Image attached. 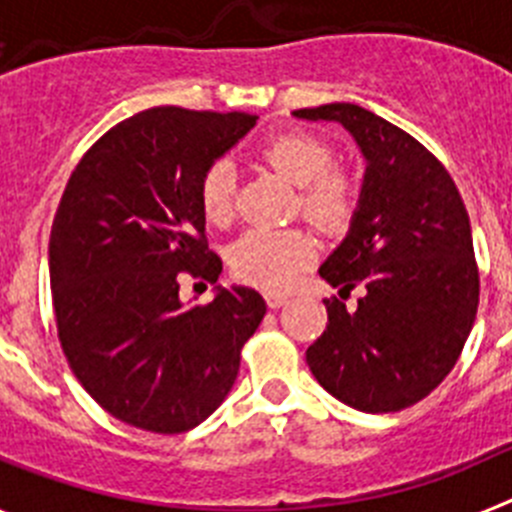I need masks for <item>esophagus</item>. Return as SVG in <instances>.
Here are the masks:
<instances>
[{
  "label": "esophagus",
  "instance_id": "obj_1",
  "mask_svg": "<svg viewBox=\"0 0 512 512\" xmlns=\"http://www.w3.org/2000/svg\"><path fill=\"white\" fill-rule=\"evenodd\" d=\"M266 305H269L271 310H277V307L287 305V295H279V292H266Z\"/></svg>",
  "mask_w": 512,
  "mask_h": 512
}]
</instances>
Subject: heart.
<instances>
[{
  "label": "heart",
  "instance_id": "1",
  "mask_svg": "<svg viewBox=\"0 0 512 512\" xmlns=\"http://www.w3.org/2000/svg\"><path fill=\"white\" fill-rule=\"evenodd\" d=\"M266 164L300 189L302 215L318 228L338 233L354 220L361 182L354 171L333 166V148L310 133H279L261 148ZM200 207L210 225L225 228L235 215V169L212 161L200 176ZM318 256V243L305 230H248L228 253L241 282L261 289H289Z\"/></svg>",
  "mask_w": 512,
  "mask_h": 512
}]
</instances>
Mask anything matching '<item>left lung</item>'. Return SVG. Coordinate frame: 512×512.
Segmentation results:
<instances>
[{
    "label": "left lung",
    "mask_w": 512,
    "mask_h": 512,
    "mask_svg": "<svg viewBox=\"0 0 512 512\" xmlns=\"http://www.w3.org/2000/svg\"><path fill=\"white\" fill-rule=\"evenodd\" d=\"M338 122L366 161L361 200L320 277L356 310L325 302L328 325L307 348L323 390L361 413H397L454 369L479 305L472 225L454 179L428 148L359 104L292 112Z\"/></svg>",
    "instance_id": "left-lung-1"
}]
</instances>
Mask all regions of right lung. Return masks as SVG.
Wrapping results in <instances>:
<instances>
[{
    "mask_svg": "<svg viewBox=\"0 0 512 512\" xmlns=\"http://www.w3.org/2000/svg\"><path fill=\"white\" fill-rule=\"evenodd\" d=\"M248 112L153 107L84 153L51 228L58 341L81 387L122 423L184 433L228 397L266 315L256 289L179 297L184 274L217 282L200 176L256 125Z\"/></svg>",
    "mask_w": 512,
    "mask_h": 512,
    "instance_id": "add662e5",
    "label": "right lung"
}]
</instances>
